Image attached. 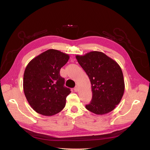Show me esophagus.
I'll return each mask as SVG.
<instances>
[{"mask_svg": "<svg viewBox=\"0 0 150 150\" xmlns=\"http://www.w3.org/2000/svg\"><path fill=\"white\" fill-rule=\"evenodd\" d=\"M74 91L75 92H78L79 91V88H78V86H76V87L74 88Z\"/></svg>", "mask_w": 150, "mask_h": 150, "instance_id": "esophagus-1", "label": "esophagus"}]
</instances>
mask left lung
Returning <instances> with one entry per match:
<instances>
[{"instance_id":"8db88e82","label":"left lung","mask_w":150,"mask_h":150,"mask_svg":"<svg viewBox=\"0 0 150 150\" xmlns=\"http://www.w3.org/2000/svg\"><path fill=\"white\" fill-rule=\"evenodd\" d=\"M76 58L91 84L92 100L86 108L99 115L112 111L120 103L125 92L123 74L120 65L99 51L77 55Z\"/></svg>"}]
</instances>
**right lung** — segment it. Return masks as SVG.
<instances>
[{
	"mask_svg": "<svg viewBox=\"0 0 150 150\" xmlns=\"http://www.w3.org/2000/svg\"><path fill=\"white\" fill-rule=\"evenodd\" d=\"M69 59V54L51 49L35 57L27 65L24 92L31 108L39 114L51 116L64 108L71 91L64 86V79L59 72Z\"/></svg>",
	"mask_w": 150,
	"mask_h": 150,
	"instance_id": "obj_1",
	"label": "right lung"
}]
</instances>
